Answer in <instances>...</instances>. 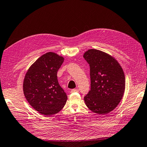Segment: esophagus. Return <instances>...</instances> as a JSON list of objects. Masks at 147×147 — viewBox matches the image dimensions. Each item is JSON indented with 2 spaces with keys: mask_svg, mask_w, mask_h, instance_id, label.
<instances>
[{
  "mask_svg": "<svg viewBox=\"0 0 147 147\" xmlns=\"http://www.w3.org/2000/svg\"><path fill=\"white\" fill-rule=\"evenodd\" d=\"M78 92V89H73L70 91V92Z\"/></svg>",
  "mask_w": 147,
  "mask_h": 147,
  "instance_id": "1",
  "label": "esophagus"
}]
</instances>
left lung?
I'll use <instances>...</instances> for the list:
<instances>
[{
  "mask_svg": "<svg viewBox=\"0 0 147 147\" xmlns=\"http://www.w3.org/2000/svg\"><path fill=\"white\" fill-rule=\"evenodd\" d=\"M90 64L91 90L84 97L92 112L104 115L112 112L122 99L125 91L123 70L114 57L105 52L90 49L83 54Z\"/></svg>",
  "mask_w": 147,
  "mask_h": 147,
  "instance_id": "obj_1",
  "label": "left lung"
}]
</instances>
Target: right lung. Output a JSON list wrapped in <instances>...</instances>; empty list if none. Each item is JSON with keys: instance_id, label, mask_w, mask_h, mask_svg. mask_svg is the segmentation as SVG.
I'll return each mask as SVG.
<instances>
[{"instance_id": "obj_1", "label": "right lung", "mask_w": 147, "mask_h": 147, "mask_svg": "<svg viewBox=\"0 0 147 147\" xmlns=\"http://www.w3.org/2000/svg\"><path fill=\"white\" fill-rule=\"evenodd\" d=\"M64 57L48 52L30 65L23 82V92L32 107L45 116L55 115L63 109L67 96L58 83L57 72Z\"/></svg>"}]
</instances>
